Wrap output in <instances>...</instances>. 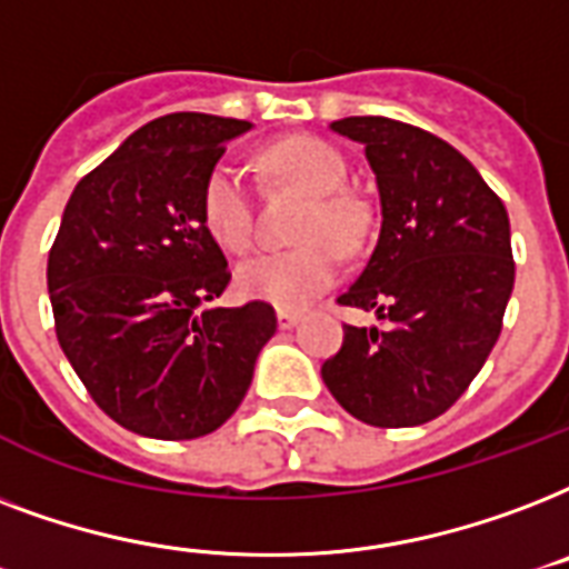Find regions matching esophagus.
Here are the masks:
<instances>
[{
    "mask_svg": "<svg viewBox=\"0 0 569 569\" xmlns=\"http://www.w3.org/2000/svg\"><path fill=\"white\" fill-rule=\"evenodd\" d=\"M279 329H293V326L302 320V315L299 311H288V308H279Z\"/></svg>",
    "mask_w": 569,
    "mask_h": 569,
    "instance_id": "1",
    "label": "esophagus"
}]
</instances>
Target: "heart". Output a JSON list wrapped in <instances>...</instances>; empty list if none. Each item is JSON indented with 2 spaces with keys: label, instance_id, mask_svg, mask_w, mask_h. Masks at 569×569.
<instances>
[{
  "label": "heart",
  "instance_id": "obj_1",
  "mask_svg": "<svg viewBox=\"0 0 569 569\" xmlns=\"http://www.w3.org/2000/svg\"><path fill=\"white\" fill-rule=\"evenodd\" d=\"M276 180L311 196L297 228L306 243L258 254L237 270L240 293L276 308H306L338 279L341 253L353 252L368 234V207L347 192V162L338 148L315 136H290L261 153ZM201 222L224 252L246 254L254 243V204L249 180L231 162H216L201 183Z\"/></svg>",
  "mask_w": 569,
  "mask_h": 569
}]
</instances>
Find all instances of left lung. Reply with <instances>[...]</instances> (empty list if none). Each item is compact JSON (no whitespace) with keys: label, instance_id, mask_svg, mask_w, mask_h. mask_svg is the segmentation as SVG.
<instances>
[{"label":"left lung","instance_id":"obj_1","mask_svg":"<svg viewBox=\"0 0 569 569\" xmlns=\"http://www.w3.org/2000/svg\"><path fill=\"white\" fill-rule=\"evenodd\" d=\"M365 144L382 228L362 276L338 306L377 311L386 326H345L326 359V389L373 427H416L457 403L499 341L513 290L510 222L463 153L395 118L332 121Z\"/></svg>","mask_w":569,"mask_h":569}]
</instances>
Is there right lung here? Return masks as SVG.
<instances>
[{
	"label": "right lung",
	"instance_id": "right-lung-1",
	"mask_svg": "<svg viewBox=\"0 0 569 569\" xmlns=\"http://www.w3.org/2000/svg\"><path fill=\"white\" fill-rule=\"evenodd\" d=\"M249 121L174 112L79 180L47 261L59 345L106 416L151 439L213 433L276 335L270 302L204 308L231 270L201 183Z\"/></svg>",
	"mask_w": 569,
	"mask_h": 569
}]
</instances>
